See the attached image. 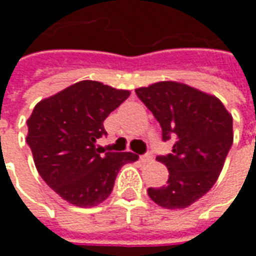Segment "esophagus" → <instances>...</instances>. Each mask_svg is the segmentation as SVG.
<instances>
[{
  "instance_id": "34e87169",
  "label": "esophagus",
  "mask_w": 256,
  "mask_h": 256,
  "mask_svg": "<svg viewBox=\"0 0 256 256\" xmlns=\"http://www.w3.org/2000/svg\"><path fill=\"white\" fill-rule=\"evenodd\" d=\"M140 160L142 162V163H148V162L154 160V158H152V155H150V154H146V155L140 156Z\"/></svg>"
}]
</instances>
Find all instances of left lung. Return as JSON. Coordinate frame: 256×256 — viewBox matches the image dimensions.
Segmentation results:
<instances>
[{
	"label": "left lung",
	"mask_w": 256,
	"mask_h": 256,
	"mask_svg": "<svg viewBox=\"0 0 256 256\" xmlns=\"http://www.w3.org/2000/svg\"><path fill=\"white\" fill-rule=\"evenodd\" d=\"M162 126L172 154L158 156L168 170L167 185L148 194L163 208H186L212 188L233 144V118L215 96L189 84L163 80L136 89Z\"/></svg>",
	"instance_id": "8db88e82"
}]
</instances>
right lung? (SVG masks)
<instances>
[{
  "mask_svg": "<svg viewBox=\"0 0 256 256\" xmlns=\"http://www.w3.org/2000/svg\"><path fill=\"white\" fill-rule=\"evenodd\" d=\"M130 96L97 80H80L41 100L27 120V144L42 180L68 203L94 207L114 189L132 152H106L96 142L104 120Z\"/></svg>",
  "mask_w": 256,
  "mask_h": 256,
  "instance_id": "1",
  "label": "right lung"
}]
</instances>
